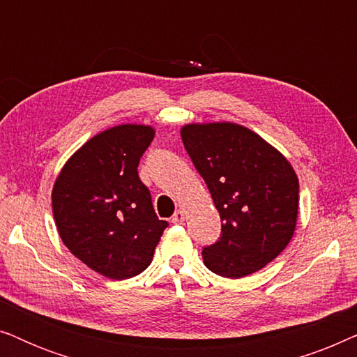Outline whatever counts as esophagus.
<instances>
[{
  "label": "esophagus",
  "instance_id": "34e87169",
  "mask_svg": "<svg viewBox=\"0 0 357 357\" xmlns=\"http://www.w3.org/2000/svg\"><path fill=\"white\" fill-rule=\"evenodd\" d=\"M185 221V213L182 211V209H177V211L174 213L172 216V222L174 224H182Z\"/></svg>",
  "mask_w": 357,
  "mask_h": 357
}]
</instances>
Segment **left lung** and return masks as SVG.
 Listing matches in <instances>:
<instances>
[{"label":"left lung","mask_w":357,"mask_h":357,"mask_svg":"<svg viewBox=\"0 0 357 357\" xmlns=\"http://www.w3.org/2000/svg\"><path fill=\"white\" fill-rule=\"evenodd\" d=\"M180 136L222 221L219 241L203 248L204 265L232 280L261 270L296 231L299 180L291 162L232 121L188 123Z\"/></svg>","instance_id":"8db88e82"}]
</instances>
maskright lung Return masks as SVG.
I'll return each instance as SVG.
<instances>
[{
  "mask_svg": "<svg viewBox=\"0 0 357 357\" xmlns=\"http://www.w3.org/2000/svg\"><path fill=\"white\" fill-rule=\"evenodd\" d=\"M154 135L153 126L136 123L100 131L66 160L53 185V218L63 243L110 280L143 273L167 227L138 175Z\"/></svg>",
  "mask_w": 357,
  "mask_h": 357,
  "instance_id": "obj_1",
  "label": "right lung"
}]
</instances>
